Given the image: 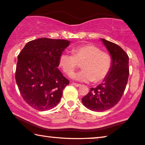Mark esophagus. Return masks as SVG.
I'll list each match as a JSON object with an SVG mask.
<instances>
[{
  "label": "esophagus",
  "mask_w": 145,
  "mask_h": 145,
  "mask_svg": "<svg viewBox=\"0 0 145 145\" xmlns=\"http://www.w3.org/2000/svg\"><path fill=\"white\" fill-rule=\"evenodd\" d=\"M72 85L75 86L76 87H80V86H81V84H76V83H72Z\"/></svg>",
  "instance_id": "esophagus-1"
}]
</instances>
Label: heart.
Masks as SVG:
<instances>
[{"label": "heart", "mask_w": 145, "mask_h": 145, "mask_svg": "<svg viewBox=\"0 0 145 145\" xmlns=\"http://www.w3.org/2000/svg\"><path fill=\"white\" fill-rule=\"evenodd\" d=\"M72 54L63 52L60 55L59 64L63 72L71 76L82 64L83 70L72 76L76 80L83 82H99L110 72L112 65V58L109 53L102 51L93 44H86L74 47Z\"/></svg>", "instance_id": "1"}]
</instances>
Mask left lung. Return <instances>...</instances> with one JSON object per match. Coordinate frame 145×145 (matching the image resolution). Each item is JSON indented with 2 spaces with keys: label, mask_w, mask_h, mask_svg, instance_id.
Segmentation results:
<instances>
[{
  "label": "left lung",
  "mask_w": 145,
  "mask_h": 145,
  "mask_svg": "<svg viewBox=\"0 0 145 145\" xmlns=\"http://www.w3.org/2000/svg\"><path fill=\"white\" fill-rule=\"evenodd\" d=\"M101 40L111 56L112 65L103 82L95 88H91L82 99L87 108L100 112L110 110L120 101L129 76V57L125 51L117 44Z\"/></svg>",
  "instance_id": "8db88e82"
}]
</instances>
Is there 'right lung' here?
Listing matches in <instances>:
<instances>
[{
    "label": "right lung",
    "instance_id": "add662e5",
    "mask_svg": "<svg viewBox=\"0 0 145 145\" xmlns=\"http://www.w3.org/2000/svg\"><path fill=\"white\" fill-rule=\"evenodd\" d=\"M69 44L67 40L43 37L29 41L19 53L15 80L24 101L35 110L54 108L69 84L57 69L60 55Z\"/></svg>",
    "mask_w": 145,
    "mask_h": 145
}]
</instances>
